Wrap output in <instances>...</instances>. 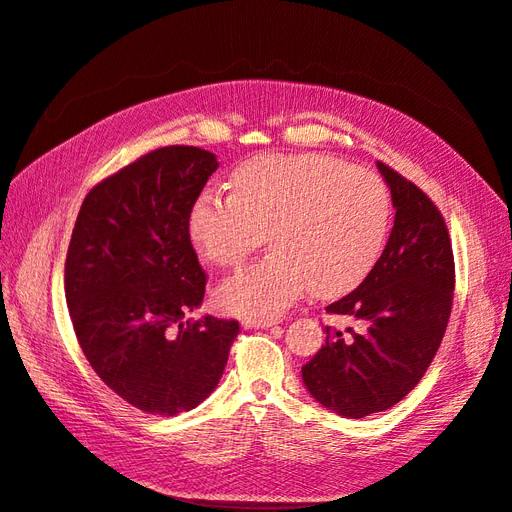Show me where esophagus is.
Instances as JSON below:
<instances>
[{"label": "esophagus", "mask_w": 512, "mask_h": 512, "mask_svg": "<svg viewBox=\"0 0 512 512\" xmlns=\"http://www.w3.org/2000/svg\"><path fill=\"white\" fill-rule=\"evenodd\" d=\"M277 323H279V318H246L244 327L246 329H266V327H272Z\"/></svg>", "instance_id": "34e87169"}]
</instances>
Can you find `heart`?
<instances>
[{
  "label": "heart",
  "mask_w": 512,
  "mask_h": 512,
  "mask_svg": "<svg viewBox=\"0 0 512 512\" xmlns=\"http://www.w3.org/2000/svg\"><path fill=\"white\" fill-rule=\"evenodd\" d=\"M392 218L386 183L329 154H264L233 174V194L205 189L189 209V240L209 264H259L224 281L216 301L237 316H277L307 285L334 296L364 281L382 255Z\"/></svg>",
  "instance_id": "1"
}]
</instances>
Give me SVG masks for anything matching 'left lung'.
<instances>
[{"instance_id":"1","label":"left lung","mask_w":512,"mask_h":512,"mask_svg":"<svg viewBox=\"0 0 512 512\" xmlns=\"http://www.w3.org/2000/svg\"><path fill=\"white\" fill-rule=\"evenodd\" d=\"M395 205L384 253L351 294L327 305L351 327H325L327 340L303 366L316 401L362 419L395 406L421 382L441 347L454 303L456 266L443 213L406 176L377 161Z\"/></svg>"}]
</instances>
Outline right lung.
<instances>
[{
  "label": "right lung",
  "mask_w": 512,
  "mask_h": 512,
  "mask_svg": "<svg viewBox=\"0 0 512 512\" xmlns=\"http://www.w3.org/2000/svg\"><path fill=\"white\" fill-rule=\"evenodd\" d=\"M196 146L154 148L82 200L65 259V296L91 368L115 395L174 417L218 386L237 320L187 312L207 275L189 240V209L216 172Z\"/></svg>",
  "instance_id": "add662e5"
}]
</instances>
